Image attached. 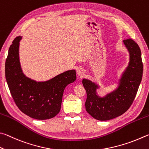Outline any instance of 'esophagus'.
Returning <instances> with one entry per match:
<instances>
[{"instance_id":"esophagus-1","label":"esophagus","mask_w":149,"mask_h":149,"mask_svg":"<svg viewBox=\"0 0 149 149\" xmlns=\"http://www.w3.org/2000/svg\"><path fill=\"white\" fill-rule=\"evenodd\" d=\"M77 74L79 75V76L82 77V76H83V75L84 74L85 72H84V69H81V68H79V69L77 70Z\"/></svg>"}]
</instances>
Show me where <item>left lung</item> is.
<instances>
[{
    "label": "left lung",
    "mask_w": 149,
    "mask_h": 149,
    "mask_svg": "<svg viewBox=\"0 0 149 149\" xmlns=\"http://www.w3.org/2000/svg\"><path fill=\"white\" fill-rule=\"evenodd\" d=\"M123 42L129 52L130 61L119 79L116 89L100 97L97 93L100 86L88 79L82 80V84L87 93L86 110L98 120L113 119L128 110L141 82L143 65L139 47L131 38Z\"/></svg>",
    "instance_id": "left-lung-1"
}]
</instances>
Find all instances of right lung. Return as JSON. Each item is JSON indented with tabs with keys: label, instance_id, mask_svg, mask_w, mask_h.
Segmentation results:
<instances>
[{
	"label": "right lung",
	"instance_id": "add662e5",
	"mask_svg": "<svg viewBox=\"0 0 149 149\" xmlns=\"http://www.w3.org/2000/svg\"><path fill=\"white\" fill-rule=\"evenodd\" d=\"M19 36L12 42L5 63V76L10 92L19 110L31 118H53L61 109L65 87L77 79L75 70H67L52 79L36 82L23 74L19 56Z\"/></svg>",
	"mask_w": 149,
	"mask_h": 149
}]
</instances>
